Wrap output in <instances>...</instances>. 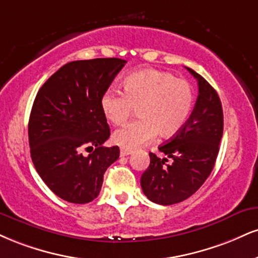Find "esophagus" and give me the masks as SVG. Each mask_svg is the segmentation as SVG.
<instances>
[{
    "label": "esophagus",
    "mask_w": 258,
    "mask_h": 258,
    "mask_svg": "<svg viewBox=\"0 0 258 258\" xmlns=\"http://www.w3.org/2000/svg\"><path fill=\"white\" fill-rule=\"evenodd\" d=\"M132 154V150H127V149H121L120 156H128V155Z\"/></svg>",
    "instance_id": "1"
}]
</instances>
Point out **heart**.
<instances>
[{
  "label": "heart",
  "mask_w": 258,
  "mask_h": 258,
  "mask_svg": "<svg viewBox=\"0 0 258 258\" xmlns=\"http://www.w3.org/2000/svg\"><path fill=\"white\" fill-rule=\"evenodd\" d=\"M123 92L108 89L101 97L104 116L113 125H121L138 107L139 119L131 121L114 133L113 141L132 150L153 141L160 133L170 137L184 127L194 108V89L186 80L164 71H137L122 82Z\"/></svg>",
  "instance_id": "heart-1"
}]
</instances>
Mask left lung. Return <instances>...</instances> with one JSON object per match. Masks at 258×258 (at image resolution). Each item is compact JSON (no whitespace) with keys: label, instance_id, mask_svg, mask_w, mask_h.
Instances as JSON below:
<instances>
[{"label":"left lung","instance_id":"1","mask_svg":"<svg viewBox=\"0 0 258 258\" xmlns=\"http://www.w3.org/2000/svg\"><path fill=\"white\" fill-rule=\"evenodd\" d=\"M198 82V97L191 116L159 150L170 159L150 153L142 174V190L154 203L170 206L187 200L210 175L223 132L222 105L218 92L203 77L187 68Z\"/></svg>","mask_w":258,"mask_h":258}]
</instances>
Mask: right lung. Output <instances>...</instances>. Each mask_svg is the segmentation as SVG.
Here are the masks:
<instances>
[{
	"instance_id": "obj_1",
	"label": "right lung",
	"mask_w": 258,
	"mask_h": 258,
	"mask_svg": "<svg viewBox=\"0 0 258 258\" xmlns=\"http://www.w3.org/2000/svg\"><path fill=\"white\" fill-rule=\"evenodd\" d=\"M126 61L116 57L72 61L43 84L29 120L31 159L56 196L76 204L94 201L119 147H103L110 130L101 108ZM83 148L94 151L88 157Z\"/></svg>"
}]
</instances>
